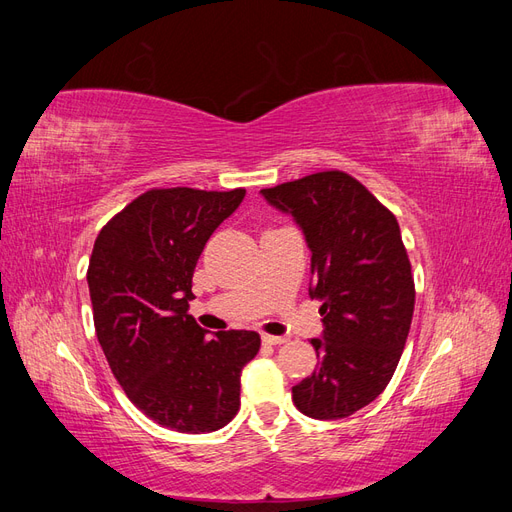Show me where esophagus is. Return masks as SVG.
I'll return each instance as SVG.
<instances>
[{"mask_svg": "<svg viewBox=\"0 0 512 512\" xmlns=\"http://www.w3.org/2000/svg\"><path fill=\"white\" fill-rule=\"evenodd\" d=\"M286 342V337H277V335H262V344L265 346H280Z\"/></svg>", "mask_w": 512, "mask_h": 512, "instance_id": "esophagus-1", "label": "esophagus"}]
</instances>
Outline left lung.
I'll return each mask as SVG.
<instances>
[{"label":"left lung","mask_w":512,"mask_h":512,"mask_svg":"<svg viewBox=\"0 0 512 512\" xmlns=\"http://www.w3.org/2000/svg\"><path fill=\"white\" fill-rule=\"evenodd\" d=\"M292 215L312 252L309 297L320 299V367L292 386L299 412L337 421L391 382L414 314V280L395 215L363 183L324 170L260 190Z\"/></svg>","instance_id":"1"}]
</instances>
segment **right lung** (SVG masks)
<instances>
[{
    "instance_id": "1",
    "label": "right lung",
    "mask_w": 512,
    "mask_h": 512,
    "mask_svg": "<svg viewBox=\"0 0 512 512\" xmlns=\"http://www.w3.org/2000/svg\"><path fill=\"white\" fill-rule=\"evenodd\" d=\"M245 190H149L96 239L87 284L96 335L113 376L151 421L181 433L228 425L241 406V371L260 350L256 331L211 339L188 314L205 243Z\"/></svg>"
}]
</instances>
